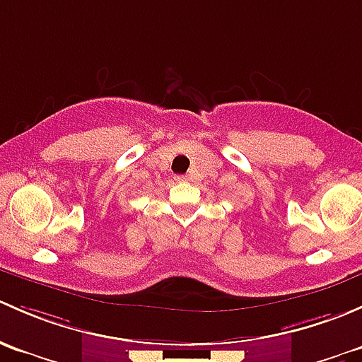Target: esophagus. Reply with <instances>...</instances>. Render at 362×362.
I'll use <instances>...</instances> for the list:
<instances>
[{
  "mask_svg": "<svg viewBox=\"0 0 362 362\" xmlns=\"http://www.w3.org/2000/svg\"><path fill=\"white\" fill-rule=\"evenodd\" d=\"M186 180H188L186 176H176V181H186Z\"/></svg>",
  "mask_w": 362,
  "mask_h": 362,
  "instance_id": "1",
  "label": "esophagus"
}]
</instances>
